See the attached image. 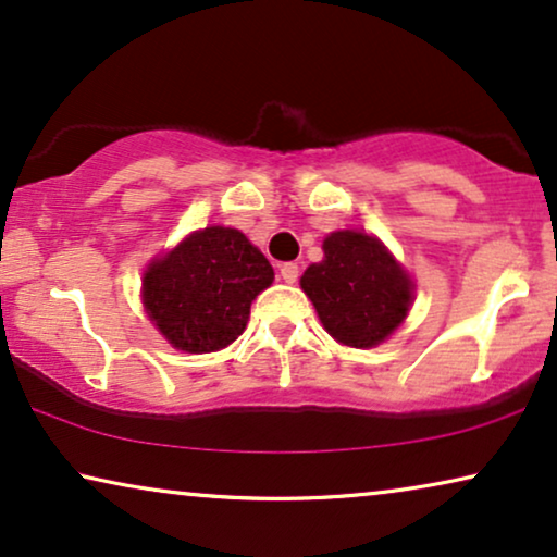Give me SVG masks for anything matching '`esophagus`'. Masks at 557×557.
<instances>
[{
  "label": "esophagus",
  "mask_w": 557,
  "mask_h": 557,
  "mask_svg": "<svg viewBox=\"0 0 557 557\" xmlns=\"http://www.w3.org/2000/svg\"><path fill=\"white\" fill-rule=\"evenodd\" d=\"M281 278H284L286 284H296V278H299V265L296 263L281 265Z\"/></svg>",
  "instance_id": "1"
}]
</instances>
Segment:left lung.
Wrapping results in <instances>:
<instances>
[{
	"label": "left lung",
	"mask_w": 557,
	"mask_h": 557,
	"mask_svg": "<svg viewBox=\"0 0 557 557\" xmlns=\"http://www.w3.org/2000/svg\"><path fill=\"white\" fill-rule=\"evenodd\" d=\"M301 288L324 330L347 347H375L398 330L413 301V281L375 235L337 231L324 238Z\"/></svg>",
	"instance_id": "1"
}]
</instances>
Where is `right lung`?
<instances>
[{"mask_svg":"<svg viewBox=\"0 0 557 557\" xmlns=\"http://www.w3.org/2000/svg\"><path fill=\"white\" fill-rule=\"evenodd\" d=\"M273 284L265 256L235 227L195 231L144 271V309L182 352H218L238 339L250 304Z\"/></svg>","mask_w":557,"mask_h":557,"instance_id":"1","label":"right lung"}]
</instances>
